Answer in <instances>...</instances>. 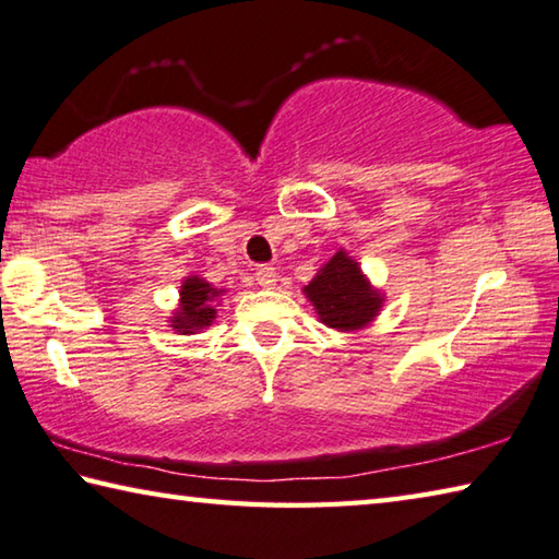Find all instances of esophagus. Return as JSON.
I'll return each mask as SVG.
<instances>
[{
	"mask_svg": "<svg viewBox=\"0 0 559 559\" xmlns=\"http://www.w3.org/2000/svg\"><path fill=\"white\" fill-rule=\"evenodd\" d=\"M254 280H258L260 287L272 289L277 285V270L270 267V264H262V267H258V272H254Z\"/></svg>",
	"mask_w": 559,
	"mask_h": 559,
	"instance_id": "esophagus-1",
	"label": "esophagus"
}]
</instances>
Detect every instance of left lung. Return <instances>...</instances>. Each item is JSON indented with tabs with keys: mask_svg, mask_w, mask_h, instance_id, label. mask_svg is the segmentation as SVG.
<instances>
[{
	"mask_svg": "<svg viewBox=\"0 0 559 559\" xmlns=\"http://www.w3.org/2000/svg\"><path fill=\"white\" fill-rule=\"evenodd\" d=\"M314 307L319 321L329 329L360 331L383 311L385 295L370 285L360 264L346 250H338L314 280L301 289Z\"/></svg>",
	"mask_w": 559,
	"mask_h": 559,
	"instance_id": "obj_1",
	"label": "left lung"
}]
</instances>
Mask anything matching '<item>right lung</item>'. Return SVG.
Listing matches in <instances>:
<instances>
[{
	"label": "right lung",
	"instance_id": "add662e5",
	"mask_svg": "<svg viewBox=\"0 0 559 559\" xmlns=\"http://www.w3.org/2000/svg\"><path fill=\"white\" fill-rule=\"evenodd\" d=\"M223 295L225 289L213 287L211 282H205L199 274H189V277L181 282L179 305H176L174 314L169 317V326L176 334L183 336L199 334V331L209 329L215 314H218L215 307H218Z\"/></svg>",
	"mask_w": 559,
	"mask_h": 559
}]
</instances>
